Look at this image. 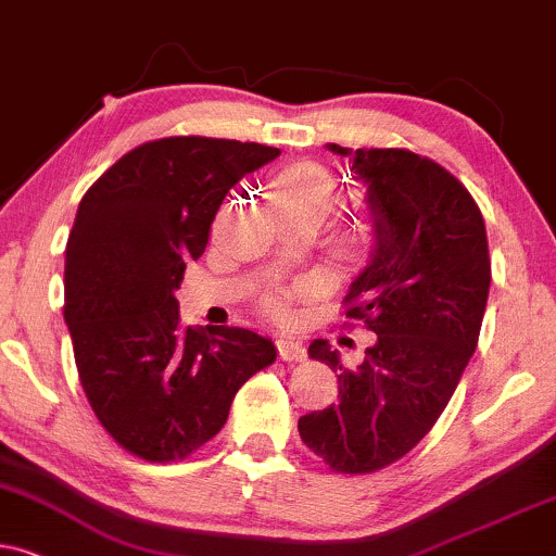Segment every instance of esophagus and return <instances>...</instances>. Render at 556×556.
Returning <instances> with one entry per match:
<instances>
[{
	"label": "esophagus",
	"mask_w": 556,
	"mask_h": 556,
	"mask_svg": "<svg viewBox=\"0 0 556 556\" xmlns=\"http://www.w3.org/2000/svg\"><path fill=\"white\" fill-rule=\"evenodd\" d=\"M278 355L283 361H304L306 348L301 345L296 338H280L278 340Z\"/></svg>",
	"instance_id": "34e87169"
}]
</instances>
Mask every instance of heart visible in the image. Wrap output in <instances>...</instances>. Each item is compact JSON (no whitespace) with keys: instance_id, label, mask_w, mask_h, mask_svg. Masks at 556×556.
I'll list each match as a JSON object with an SVG mask.
<instances>
[{"instance_id":"1","label":"heart","mask_w":556,"mask_h":556,"mask_svg":"<svg viewBox=\"0 0 556 556\" xmlns=\"http://www.w3.org/2000/svg\"><path fill=\"white\" fill-rule=\"evenodd\" d=\"M334 185L332 177L325 169L314 167V164H296V167L280 173L276 180L267 185V203H296L301 208L312 211L314 216H319L325 211V205L332 201ZM273 306L280 309L283 301L276 299Z\"/></svg>"}]
</instances>
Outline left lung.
<instances>
[{"mask_svg":"<svg viewBox=\"0 0 556 556\" xmlns=\"http://www.w3.org/2000/svg\"><path fill=\"white\" fill-rule=\"evenodd\" d=\"M327 149L366 188L371 252L345 301L376 342L355 368L312 342V358L338 371L340 402L299 417V435L330 469L366 475L413 451L454 396L488 306V231L469 190L433 160Z\"/></svg>","mask_w":556,"mask_h":556,"instance_id":"obj_1","label":"left lung"}]
</instances>
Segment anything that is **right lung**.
<instances>
[{"label": "right lung", "mask_w": 556, "mask_h": 556, "mask_svg": "<svg viewBox=\"0 0 556 556\" xmlns=\"http://www.w3.org/2000/svg\"><path fill=\"white\" fill-rule=\"evenodd\" d=\"M278 154L203 136L149 141L81 198L64 265L74 361L102 428L147 462L211 441L239 387L276 361L252 330L182 327L175 291L226 193Z\"/></svg>", "instance_id": "obj_1"}]
</instances>
